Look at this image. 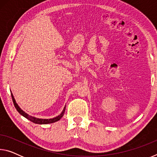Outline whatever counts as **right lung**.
Returning a JSON list of instances; mask_svg holds the SVG:
<instances>
[{
    "label": "right lung",
    "mask_w": 157,
    "mask_h": 157,
    "mask_svg": "<svg viewBox=\"0 0 157 157\" xmlns=\"http://www.w3.org/2000/svg\"><path fill=\"white\" fill-rule=\"evenodd\" d=\"M11 95H12V100H13V103H14V105L16 108V109L17 110V111L18 113H19L21 115H22L23 117H25V118H27L28 120L30 121L31 122H33L34 123H36V124H49V123H55V122H57L58 121H59L61 118H62V117L63 116V114H64L65 112V109H66V107H64L63 108V109L62 111V112L61 113L59 116H57L56 117H55V118H50V119H42V118H35V117H33L32 116L28 115L27 113H25V111H23L19 107V106L18 105V104L17 102H16V100L14 98V95L11 93Z\"/></svg>",
    "instance_id": "add662e5"
}]
</instances>
